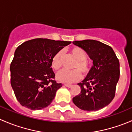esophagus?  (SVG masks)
I'll return each instance as SVG.
<instances>
[{"label": "esophagus", "instance_id": "esophagus-1", "mask_svg": "<svg viewBox=\"0 0 132 132\" xmlns=\"http://www.w3.org/2000/svg\"><path fill=\"white\" fill-rule=\"evenodd\" d=\"M64 86H66V87H72V85L68 84H65Z\"/></svg>", "mask_w": 132, "mask_h": 132}]
</instances>
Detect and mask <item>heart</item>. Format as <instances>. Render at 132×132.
<instances>
[{"instance_id":"heart-1","label":"heart","mask_w":132,"mask_h":132,"mask_svg":"<svg viewBox=\"0 0 132 132\" xmlns=\"http://www.w3.org/2000/svg\"><path fill=\"white\" fill-rule=\"evenodd\" d=\"M70 53L76 59L73 68L75 69L71 71L64 70L59 73L57 78L59 81L65 83H72L78 80L82 77L81 73L86 76L90 71V64L87 59L86 52L78 46H74L70 50ZM62 52L59 51L54 55L52 59V67L56 71L61 70L62 67Z\"/></svg>"}]
</instances>
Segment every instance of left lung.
Listing matches in <instances>:
<instances>
[{
  "mask_svg": "<svg viewBox=\"0 0 132 132\" xmlns=\"http://www.w3.org/2000/svg\"><path fill=\"white\" fill-rule=\"evenodd\" d=\"M73 43L86 52L93 61L89 73L82 82L78 84L81 92L73 98V102L86 111L103 109L115 96L120 75L119 60L113 49L100 41L86 39Z\"/></svg>",
  "mask_w": 132,
  "mask_h": 132,
  "instance_id": "left-lung-1",
  "label": "left lung"
}]
</instances>
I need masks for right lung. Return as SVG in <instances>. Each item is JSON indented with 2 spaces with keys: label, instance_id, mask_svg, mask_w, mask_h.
<instances>
[{
  "label": "right lung",
  "instance_id": "obj_1",
  "mask_svg": "<svg viewBox=\"0 0 132 132\" xmlns=\"http://www.w3.org/2000/svg\"><path fill=\"white\" fill-rule=\"evenodd\" d=\"M71 43L37 38L17 47L10 65L11 85L22 106L40 110L52 103L62 85L54 80L52 59Z\"/></svg>",
  "mask_w": 132,
  "mask_h": 132
}]
</instances>
